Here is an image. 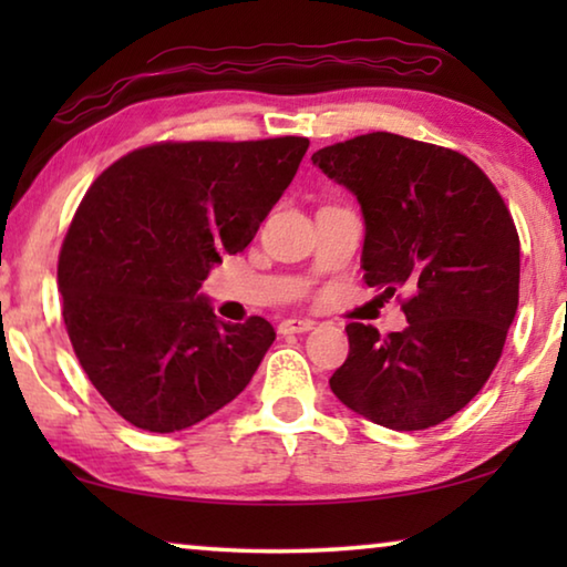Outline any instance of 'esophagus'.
<instances>
[{
	"label": "esophagus",
	"mask_w": 567,
	"mask_h": 567,
	"mask_svg": "<svg viewBox=\"0 0 567 567\" xmlns=\"http://www.w3.org/2000/svg\"><path fill=\"white\" fill-rule=\"evenodd\" d=\"M315 328L312 320H297V318H290V320H282L280 322V334H295V332H310Z\"/></svg>",
	"instance_id": "obj_1"
}]
</instances>
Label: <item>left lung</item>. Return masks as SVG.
I'll use <instances>...</instances> for the list:
<instances>
[{
	"instance_id": "obj_1",
	"label": "left lung",
	"mask_w": 567,
	"mask_h": 567,
	"mask_svg": "<svg viewBox=\"0 0 567 567\" xmlns=\"http://www.w3.org/2000/svg\"><path fill=\"white\" fill-rule=\"evenodd\" d=\"M312 165L358 197L364 282L410 295L402 332L344 328L332 392L390 430L453 417L491 378L517 312L520 239L501 192L460 152L390 132L322 147Z\"/></svg>"
}]
</instances>
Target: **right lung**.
Here are the masks:
<instances>
[{
	"instance_id": "add662e5",
	"label": "right lung",
	"mask_w": 567,
	"mask_h": 567,
	"mask_svg": "<svg viewBox=\"0 0 567 567\" xmlns=\"http://www.w3.org/2000/svg\"><path fill=\"white\" fill-rule=\"evenodd\" d=\"M307 147L159 142L104 169L76 207L56 267L62 318L92 385L134 427L195 425L260 368L272 324L217 320L197 290L252 243Z\"/></svg>"
}]
</instances>
